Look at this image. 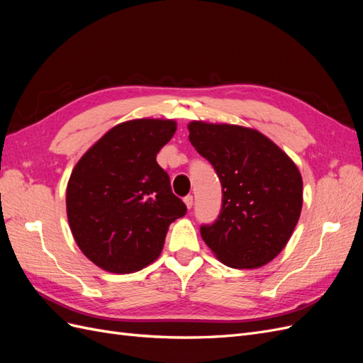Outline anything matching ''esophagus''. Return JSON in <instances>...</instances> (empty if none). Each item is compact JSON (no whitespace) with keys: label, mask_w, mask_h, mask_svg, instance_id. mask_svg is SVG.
I'll return each mask as SVG.
<instances>
[{"label":"esophagus","mask_w":363,"mask_h":363,"mask_svg":"<svg viewBox=\"0 0 363 363\" xmlns=\"http://www.w3.org/2000/svg\"><path fill=\"white\" fill-rule=\"evenodd\" d=\"M183 201H184L186 207H188V208H192V204H194V196H192V195H186L184 199H183Z\"/></svg>","instance_id":"obj_1"}]
</instances>
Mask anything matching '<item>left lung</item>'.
<instances>
[{
  "instance_id": "1",
  "label": "left lung",
  "mask_w": 363,
  "mask_h": 363,
  "mask_svg": "<svg viewBox=\"0 0 363 363\" xmlns=\"http://www.w3.org/2000/svg\"><path fill=\"white\" fill-rule=\"evenodd\" d=\"M189 140L212 163L223 186L218 219L201 238L225 265H267L288 244L303 206L298 168L260 131L192 121Z\"/></svg>"
}]
</instances>
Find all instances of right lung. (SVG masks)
<instances>
[{
  "label": "right lung",
  "mask_w": 363,
  "mask_h": 363,
  "mask_svg": "<svg viewBox=\"0 0 363 363\" xmlns=\"http://www.w3.org/2000/svg\"><path fill=\"white\" fill-rule=\"evenodd\" d=\"M172 119L118 124L77 162L67 213L83 255L108 272H135L162 252L169 224L186 215L156 160L174 136Z\"/></svg>",
  "instance_id": "add662e5"
}]
</instances>
